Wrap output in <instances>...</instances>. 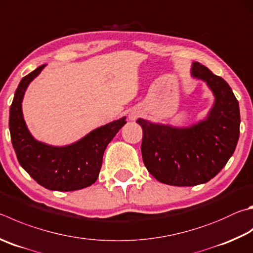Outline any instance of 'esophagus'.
<instances>
[{"instance_id": "1", "label": "esophagus", "mask_w": 253, "mask_h": 253, "mask_svg": "<svg viewBox=\"0 0 253 253\" xmlns=\"http://www.w3.org/2000/svg\"><path fill=\"white\" fill-rule=\"evenodd\" d=\"M137 115H138V114H134V113H131V114L129 115V118H130V119H135V118L137 117Z\"/></svg>"}]
</instances>
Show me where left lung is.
Here are the masks:
<instances>
[{"instance_id":"8db88e82","label":"left lung","mask_w":253,"mask_h":253,"mask_svg":"<svg viewBox=\"0 0 253 253\" xmlns=\"http://www.w3.org/2000/svg\"><path fill=\"white\" fill-rule=\"evenodd\" d=\"M191 74L205 81L215 96L208 117L188 128L153 124L139 118L141 155L158 181L171 186H197L212 179L226 166L240 132L239 103L222 77L196 62Z\"/></svg>"}]
</instances>
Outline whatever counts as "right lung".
<instances>
[{"label":"right lung","instance_id":"1","mask_svg":"<svg viewBox=\"0 0 253 253\" xmlns=\"http://www.w3.org/2000/svg\"><path fill=\"white\" fill-rule=\"evenodd\" d=\"M45 65L24 76L15 90L10 108V132L18 163L44 188L56 191H73L96 181L107 145L126 124V117L89 132L75 144L53 147L35 140L25 125L22 99L26 87Z\"/></svg>","mask_w":253,"mask_h":253}]
</instances>
